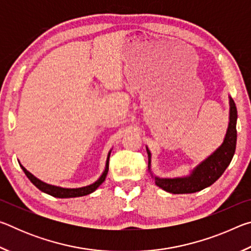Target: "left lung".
Instances as JSON below:
<instances>
[{"label": "left lung", "instance_id": "obj_1", "mask_svg": "<svg viewBox=\"0 0 251 251\" xmlns=\"http://www.w3.org/2000/svg\"><path fill=\"white\" fill-rule=\"evenodd\" d=\"M237 107L233 100L229 96V122L226 135L222 145L216 148L209 156L190 169L188 175L163 178L156 176L151 172V152L146 146L148 155V172L155 184L172 194H192L211 186L223 175L235 155L237 144Z\"/></svg>", "mask_w": 251, "mask_h": 251}]
</instances>
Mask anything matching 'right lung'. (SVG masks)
Instances as JSON below:
<instances>
[{"mask_svg": "<svg viewBox=\"0 0 251 251\" xmlns=\"http://www.w3.org/2000/svg\"><path fill=\"white\" fill-rule=\"evenodd\" d=\"M110 152H112V150L108 151L107 158H106L104 172L101 173V175L100 176L99 179L93 182V184H91V185H87V186H84V187H78V188H64V187H61V186H55V185L48 184V182L42 181L41 179H39V178L34 176L33 174L29 173L27 169L23 167L21 164H20V166L22 167L23 172L25 173V175H26L28 179L32 181V184L34 186H36L37 188L41 190V192H43L45 194H49V195H50V196L57 197V198L80 197V196H86V195L95 192V190L99 188L101 182L105 180L106 175H107V173H108V164H109Z\"/></svg>", "mask_w": 251, "mask_h": 251, "instance_id": "add662e5", "label": "right lung"}]
</instances>
